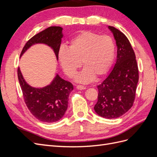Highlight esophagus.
<instances>
[{"label": "esophagus", "instance_id": "esophagus-1", "mask_svg": "<svg viewBox=\"0 0 157 157\" xmlns=\"http://www.w3.org/2000/svg\"><path fill=\"white\" fill-rule=\"evenodd\" d=\"M77 88L80 90H84L86 88H85L84 86H82V85H77Z\"/></svg>", "mask_w": 157, "mask_h": 157}]
</instances>
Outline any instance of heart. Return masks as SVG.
Here are the masks:
<instances>
[{"label":"heart","instance_id":"b5f03b06","mask_svg":"<svg viewBox=\"0 0 157 157\" xmlns=\"http://www.w3.org/2000/svg\"><path fill=\"white\" fill-rule=\"evenodd\" d=\"M115 54L111 36L92 31H82L71 39L69 47H61L58 57L65 73L73 77L82 65V71L76 77L78 82L88 83L105 75L112 65Z\"/></svg>","mask_w":157,"mask_h":157}]
</instances>
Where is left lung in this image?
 <instances>
[{
    "instance_id": "left-lung-1",
    "label": "left lung",
    "mask_w": 157,
    "mask_h": 157,
    "mask_svg": "<svg viewBox=\"0 0 157 157\" xmlns=\"http://www.w3.org/2000/svg\"><path fill=\"white\" fill-rule=\"evenodd\" d=\"M108 28L116 40L117 60L107 77L98 86V101L94 109L99 116L112 119L132 107L139 73L134 51L128 38L115 27Z\"/></svg>"
}]
</instances>
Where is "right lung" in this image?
<instances>
[{
  "label": "right lung",
  "instance_id": "add662e5",
  "mask_svg": "<svg viewBox=\"0 0 157 157\" xmlns=\"http://www.w3.org/2000/svg\"><path fill=\"white\" fill-rule=\"evenodd\" d=\"M63 28L52 26L38 33L27 42L20 57L33 45L44 44L54 50L56 59L63 37ZM19 82L25 103L32 115L44 122L58 121L65 115L68 107L69 96L73 90L70 82L61 78L57 74L52 82L43 88H34L28 84L23 78L20 67L17 69Z\"/></svg>",
  "mask_w": 157,
  "mask_h": 157
}]
</instances>
